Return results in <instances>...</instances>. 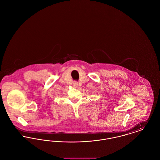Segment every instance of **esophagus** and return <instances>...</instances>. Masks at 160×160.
<instances>
[{"label": "esophagus", "instance_id": "1", "mask_svg": "<svg viewBox=\"0 0 160 160\" xmlns=\"http://www.w3.org/2000/svg\"><path fill=\"white\" fill-rule=\"evenodd\" d=\"M73 86H74V88H77V87L78 86V83H77V82H74L73 83Z\"/></svg>", "mask_w": 160, "mask_h": 160}]
</instances>
